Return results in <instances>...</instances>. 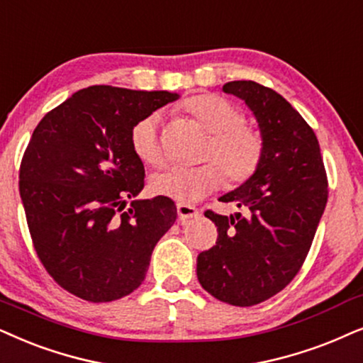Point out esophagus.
<instances>
[{"label":"esophagus","instance_id":"obj_1","mask_svg":"<svg viewBox=\"0 0 363 363\" xmlns=\"http://www.w3.org/2000/svg\"><path fill=\"white\" fill-rule=\"evenodd\" d=\"M177 213H178V218H180V220H190V218H195V216L199 215V210H196L195 206H191V205L178 203L177 205Z\"/></svg>","mask_w":363,"mask_h":363}]
</instances>
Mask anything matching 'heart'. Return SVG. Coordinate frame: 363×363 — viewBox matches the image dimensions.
Listing matches in <instances>:
<instances>
[{
    "mask_svg": "<svg viewBox=\"0 0 363 363\" xmlns=\"http://www.w3.org/2000/svg\"><path fill=\"white\" fill-rule=\"evenodd\" d=\"M185 108L211 133L203 152V158L211 160L196 167H170L157 173L150 180L153 193L178 201H196L222 185L225 173L230 182L238 183L257 172L263 157L262 135L245 125V115L237 105L218 95H199L190 98ZM160 125L162 113L153 111L136 121L130 133L131 150L150 167L164 162Z\"/></svg>",
    "mask_w": 363,
    "mask_h": 363,
    "instance_id": "heart-1",
    "label": "heart"
}]
</instances>
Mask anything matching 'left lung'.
Instances as JSON below:
<instances>
[{"label":"left lung","mask_w":363,"mask_h":363,"mask_svg":"<svg viewBox=\"0 0 363 363\" xmlns=\"http://www.w3.org/2000/svg\"><path fill=\"white\" fill-rule=\"evenodd\" d=\"M223 91L250 108L263 157L247 182L218 199L247 215L205 211L218 238L196 258V275L215 298L250 307L298 274L325 210L328 183L317 136L284 96L255 82H228Z\"/></svg>","instance_id":"8db88e82"}]
</instances>
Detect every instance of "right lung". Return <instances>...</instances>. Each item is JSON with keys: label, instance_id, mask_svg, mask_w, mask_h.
<instances>
[{"label": "right lung", "instance_id": "right-lung-1", "mask_svg": "<svg viewBox=\"0 0 363 363\" xmlns=\"http://www.w3.org/2000/svg\"><path fill=\"white\" fill-rule=\"evenodd\" d=\"M180 98L172 91L88 86L38 123L20 168L35 250L56 284L88 302L138 289L158 240L177 220L168 196L133 200L145 168L130 143L136 121Z\"/></svg>", "mask_w": 363, "mask_h": 363}]
</instances>
